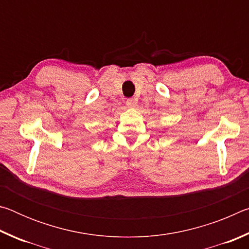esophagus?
Segmentation results:
<instances>
[{
    "label": "esophagus",
    "instance_id": "34e87169",
    "mask_svg": "<svg viewBox=\"0 0 249 249\" xmlns=\"http://www.w3.org/2000/svg\"><path fill=\"white\" fill-rule=\"evenodd\" d=\"M126 104H127V107H136V101L134 99H127L126 100Z\"/></svg>",
    "mask_w": 249,
    "mask_h": 249
}]
</instances>
